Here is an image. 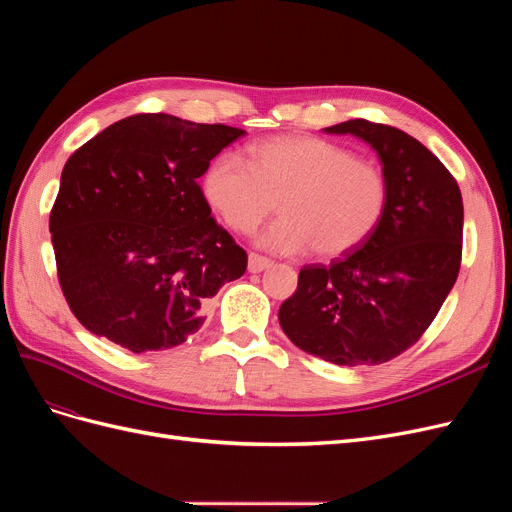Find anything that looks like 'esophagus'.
I'll return each mask as SVG.
<instances>
[{
  "instance_id": "obj_1",
  "label": "esophagus",
  "mask_w": 512,
  "mask_h": 512,
  "mask_svg": "<svg viewBox=\"0 0 512 512\" xmlns=\"http://www.w3.org/2000/svg\"><path fill=\"white\" fill-rule=\"evenodd\" d=\"M273 265V262L267 258V256H260V254H250V258H247V269H250V273H260L265 271Z\"/></svg>"
}]
</instances>
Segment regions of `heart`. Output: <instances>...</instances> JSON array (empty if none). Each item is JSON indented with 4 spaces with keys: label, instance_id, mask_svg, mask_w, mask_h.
<instances>
[{
    "label": "heart",
    "instance_id": "b5f03b06",
    "mask_svg": "<svg viewBox=\"0 0 512 512\" xmlns=\"http://www.w3.org/2000/svg\"><path fill=\"white\" fill-rule=\"evenodd\" d=\"M203 190L224 222L250 235L280 203L284 218L262 245L277 254L312 250L344 256L380 226L389 205V181L367 160L318 136L286 134L250 147V164L222 153L207 168Z\"/></svg>",
    "mask_w": 512,
    "mask_h": 512
}]
</instances>
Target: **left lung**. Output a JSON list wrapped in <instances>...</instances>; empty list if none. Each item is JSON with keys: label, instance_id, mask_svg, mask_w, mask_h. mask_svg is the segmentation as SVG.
I'll return each mask as SVG.
<instances>
[{"label": "left lung", "instance_id": "obj_1", "mask_svg": "<svg viewBox=\"0 0 512 512\" xmlns=\"http://www.w3.org/2000/svg\"><path fill=\"white\" fill-rule=\"evenodd\" d=\"M369 143L389 181L384 218L329 267L305 265L280 307L294 346L335 365H380L414 346L461 267L463 200L455 177L410 134L350 119L324 128Z\"/></svg>", "mask_w": 512, "mask_h": 512}]
</instances>
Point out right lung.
Returning a JSON list of instances; mask_svg holds the SVG:
<instances>
[{
  "label": "right lung",
  "mask_w": 512,
  "mask_h": 512,
  "mask_svg": "<svg viewBox=\"0 0 512 512\" xmlns=\"http://www.w3.org/2000/svg\"><path fill=\"white\" fill-rule=\"evenodd\" d=\"M245 132L166 113L121 119L61 170L51 241L61 292L87 331L130 352L183 344L247 254L198 185Z\"/></svg>",
  "instance_id": "add662e5"
}]
</instances>
